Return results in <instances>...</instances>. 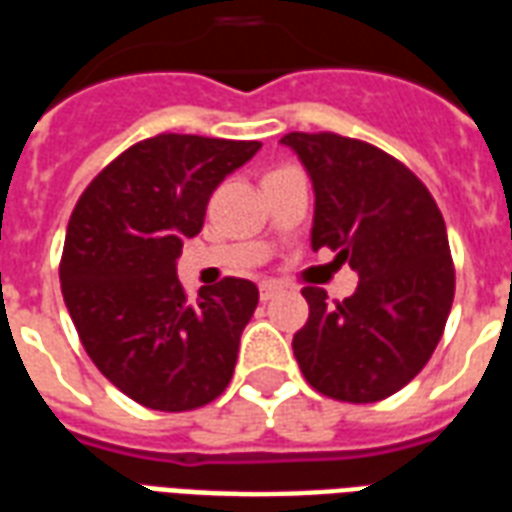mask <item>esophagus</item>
Here are the masks:
<instances>
[{"label":"esophagus","mask_w":512,"mask_h":512,"mask_svg":"<svg viewBox=\"0 0 512 512\" xmlns=\"http://www.w3.org/2000/svg\"><path fill=\"white\" fill-rule=\"evenodd\" d=\"M279 290L282 288H279L277 282H263V285H260V301H271Z\"/></svg>","instance_id":"1"}]
</instances>
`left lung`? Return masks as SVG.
I'll return each mask as SVG.
<instances>
[{"instance_id": "8db88e82", "label": "left lung", "mask_w": 512, "mask_h": 512, "mask_svg": "<svg viewBox=\"0 0 512 512\" xmlns=\"http://www.w3.org/2000/svg\"><path fill=\"white\" fill-rule=\"evenodd\" d=\"M315 191L310 244L337 249L356 290L326 304L304 288L310 321L293 337L301 373L323 395L376 403L417 376L455 296L450 241L430 191L384 150L337 134H285Z\"/></svg>"}]
</instances>
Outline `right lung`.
<instances>
[{
    "label": "right lung",
    "mask_w": 512,
    "mask_h": 512,
    "mask_svg": "<svg viewBox=\"0 0 512 512\" xmlns=\"http://www.w3.org/2000/svg\"><path fill=\"white\" fill-rule=\"evenodd\" d=\"M260 142L158 134L128 147L73 208L60 282L84 351L112 384L156 411H191L224 392L257 307L227 277L186 301L178 257L211 194Z\"/></svg>",
    "instance_id": "right-lung-1"
}]
</instances>
